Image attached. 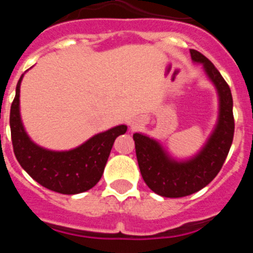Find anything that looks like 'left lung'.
Wrapping results in <instances>:
<instances>
[{"label": "left lung", "instance_id": "8db88e82", "mask_svg": "<svg viewBox=\"0 0 253 253\" xmlns=\"http://www.w3.org/2000/svg\"><path fill=\"white\" fill-rule=\"evenodd\" d=\"M194 62L204 64L205 72L215 84L220 101L219 122L213 135L200 153L187 162L169 160L156 140L135 133L138 165L147 186L165 198L191 195L213 181L222 169L234 135L233 99L231 88L211 62L200 51L191 49Z\"/></svg>", "mask_w": 253, "mask_h": 253}]
</instances>
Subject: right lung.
I'll return each mask as SVG.
<instances>
[{"label": "right lung", "instance_id": "add662e5", "mask_svg": "<svg viewBox=\"0 0 253 253\" xmlns=\"http://www.w3.org/2000/svg\"><path fill=\"white\" fill-rule=\"evenodd\" d=\"M21 80L22 76L10 110L11 140L16 160L38 184L51 191L73 195L90 190L101 178L114 142L126 131V125L97 134L72 151L51 152L40 148L29 139L20 119Z\"/></svg>", "mask_w": 253, "mask_h": 253}]
</instances>
